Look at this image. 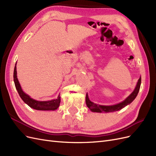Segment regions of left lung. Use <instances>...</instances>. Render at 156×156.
I'll return each mask as SVG.
<instances>
[{
	"label": "left lung",
	"mask_w": 156,
	"mask_h": 156,
	"mask_svg": "<svg viewBox=\"0 0 156 156\" xmlns=\"http://www.w3.org/2000/svg\"><path fill=\"white\" fill-rule=\"evenodd\" d=\"M140 84H141V77H140V78L139 79L138 82L136 83V85L133 92H132L125 100L119 103H118V104L113 105H101L96 104V103H94V102L91 101L89 100L87 93L86 95V104L87 107L90 108V110L92 112H105L106 113V112H111L119 111L122 109V108L127 106V105L130 104V103L135 100L139 93Z\"/></svg>",
	"instance_id": "obj_1"
}]
</instances>
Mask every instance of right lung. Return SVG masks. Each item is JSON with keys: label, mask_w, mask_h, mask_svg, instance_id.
Segmentation results:
<instances>
[{"label": "right lung", "mask_w": 156, "mask_h": 156, "mask_svg": "<svg viewBox=\"0 0 156 156\" xmlns=\"http://www.w3.org/2000/svg\"><path fill=\"white\" fill-rule=\"evenodd\" d=\"M16 64L13 71V81L15 83V86L16 90L18 92L19 95L21 97L26 104H27L30 107L34 108L36 110L39 111H55L57 109L60 105V94L58 96L57 98L55 100H49V101H37L34 99L31 98L28 94H25L23 91L18 81L17 77V69H16Z\"/></svg>", "instance_id": "1"}]
</instances>
